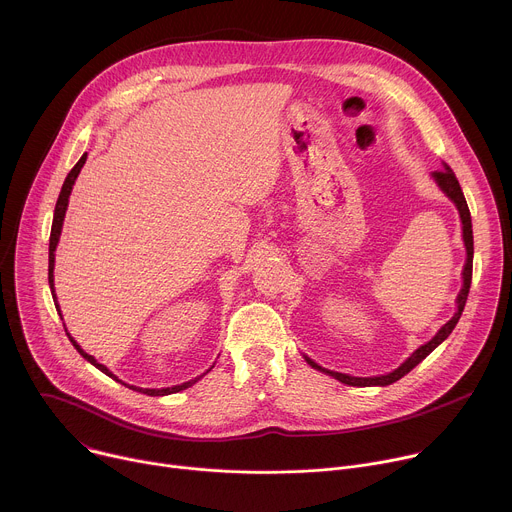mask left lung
Wrapping results in <instances>:
<instances>
[{"instance_id": "8db88e82", "label": "left lung", "mask_w": 512, "mask_h": 512, "mask_svg": "<svg viewBox=\"0 0 512 512\" xmlns=\"http://www.w3.org/2000/svg\"><path fill=\"white\" fill-rule=\"evenodd\" d=\"M432 178H434V182L438 184V188L454 202V206H456V210H458V214H460V222H462V240H464V246H466V262H464V268H462V288H460V292H458V296H456V312H454V316H452L426 344H422L420 348H416L396 370H392V372H388V374H382V376H368V378L348 376V374H342V372L326 370V368L318 366L314 360H310L308 356H304L306 362H308L312 368H316V370H320V372H324V374H328V376L340 380L342 384H348V386H388V384L400 380V378H402L404 374H408L416 364H420L440 342H444V340L448 338V334L454 330V326H456V322H458V318H460V314H462V310H464V304H466V298H468V290H470V280H472V254H474L470 212H468V204H466V200H464V194H462V190H460V184H458V180H456V176H454V172L450 170L448 164H444L442 170L432 172Z\"/></svg>"}]
</instances>
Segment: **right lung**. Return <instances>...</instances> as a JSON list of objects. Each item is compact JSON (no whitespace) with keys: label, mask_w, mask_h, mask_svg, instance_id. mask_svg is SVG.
Wrapping results in <instances>:
<instances>
[{"label":"right lung","mask_w":512,"mask_h":512,"mask_svg":"<svg viewBox=\"0 0 512 512\" xmlns=\"http://www.w3.org/2000/svg\"><path fill=\"white\" fill-rule=\"evenodd\" d=\"M86 158H88V154H84L80 160H78V164L72 168V172L68 174V178H66V182H64V186H62V192H60V198H58V202H56V210H54V222H52V234H50V266H48V280H50V288H52V296L56 298V290H54V266H56V246H58V242H60V234H62V226H64V218H66V210H68V202H70V194H72V188H74V184H76V178H78V174H80V170L84 168V164H86ZM56 310H58V314H60V318H62V310H60V304H58V300H56ZM64 328H66V324H64ZM66 334H68V338H70V342L74 344V348L90 362V364H94L98 370H102L104 374H108L110 378H114V380H118V376L116 374H112L104 364H100L92 354H88V352H84L82 350V346L70 336V332L66 330ZM204 376V374H202ZM202 376H198V378H194V380H188V382H184V384H178V386H172V388H140V386H130L132 390H138V392H142V394H148V396H166V394H174V392H180V390H186V388H190L192 384H196ZM118 382H122V380H118ZM124 384V382H122ZM128 386V384H126Z\"/></svg>","instance_id":"obj_1"}]
</instances>
